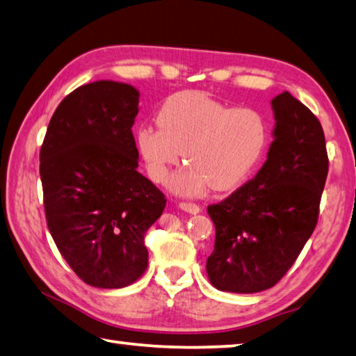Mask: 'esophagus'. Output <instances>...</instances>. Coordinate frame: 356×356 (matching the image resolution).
Returning a JSON list of instances; mask_svg holds the SVG:
<instances>
[{
    "mask_svg": "<svg viewBox=\"0 0 356 356\" xmlns=\"http://www.w3.org/2000/svg\"><path fill=\"white\" fill-rule=\"evenodd\" d=\"M180 209H182L186 213H191V215H196V213L200 211V207L195 202H188V200H184V202L179 204Z\"/></svg>",
    "mask_w": 356,
    "mask_h": 356,
    "instance_id": "34e87169",
    "label": "esophagus"
}]
</instances>
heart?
Instances as JSON below:
<instances>
[{
    "mask_svg": "<svg viewBox=\"0 0 356 356\" xmlns=\"http://www.w3.org/2000/svg\"><path fill=\"white\" fill-rule=\"evenodd\" d=\"M156 121L159 127H140L135 135L140 154L151 179L160 184L184 151L190 165L171 177L170 186L185 196L243 184L269 141L268 122L255 108H234L196 90L166 98Z\"/></svg>",
    "mask_w": 356,
    "mask_h": 356,
    "instance_id": "obj_1",
    "label": "heart"
}]
</instances>
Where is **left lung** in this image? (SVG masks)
I'll return each mask as SVG.
<instances>
[{"label":"left lung","mask_w":356,"mask_h":356,"mask_svg":"<svg viewBox=\"0 0 356 356\" xmlns=\"http://www.w3.org/2000/svg\"><path fill=\"white\" fill-rule=\"evenodd\" d=\"M275 129L254 179L207 207L216 229L207 275L219 291L273 288L293 266L318 224L328 174L324 131L293 95L273 99Z\"/></svg>","instance_id":"left-lung-1"}]
</instances>
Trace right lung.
I'll list each match as a JSON object with an SVG mask.
<instances>
[{"instance_id": "add662e5", "label": "right lung", "mask_w": 356, "mask_h": 356, "mask_svg": "<svg viewBox=\"0 0 356 356\" xmlns=\"http://www.w3.org/2000/svg\"><path fill=\"white\" fill-rule=\"evenodd\" d=\"M140 93L96 81L57 106L40 149L43 205L57 249L95 288H122L147 268L145 234L166 197L137 171Z\"/></svg>"}]
</instances>
